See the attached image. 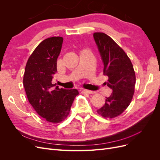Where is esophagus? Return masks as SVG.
I'll use <instances>...</instances> for the list:
<instances>
[{
    "instance_id": "1",
    "label": "esophagus",
    "mask_w": 160,
    "mask_h": 160,
    "mask_svg": "<svg viewBox=\"0 0 160 160\" xmlns=\"http://www.w3.org/2000/svg\"><path fill=\"white\" fill-rule=\"evenodd\" d=\"M81 92H82V93H93V91H90V90H88V89H82V91H81Z\"/></svg>"
}]
</instances>
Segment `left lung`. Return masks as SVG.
I'll return each mask as SVG.
<instances>
[{"label": "left lung", "instance_id": "1", "mask_svg": "<svg viewBox=\"0 0 160 160\" xmlns=\"http://www.w3.org/2000/svg\"><path fill=\"white\" fill-rule=\"evenodd\" d=\"M93 38L103 63V74L108 77L105 83L113 91L97 112L103 118H113L122 114L132 101L135 84L133 67L126 53L110 37L95 32Z\"/></svg>", "mask_w": 160, "mask_h": 160}]
</instances>
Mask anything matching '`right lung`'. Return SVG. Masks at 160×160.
Returning <instances> with one entry per match:
<instances>
[{
  "instance_id": "1",
  "label": "right lung",
  "mask_w": 160,
  "mask_h": 160,
  "mask_svg": "<svg viewBox=\"0 0 160 160\" xmlns=\"http://www.w3.org/2000/svg\"><path fill=\"white\" fill-rule=\"evenodd\" d=\"M63 38H47L38 45L27 62L23 77L28 101L37 113L47 122L59 123L68 116L79 91L59 88L52 83L57 72V61Z\"/></svg>"
}]
</instances>
